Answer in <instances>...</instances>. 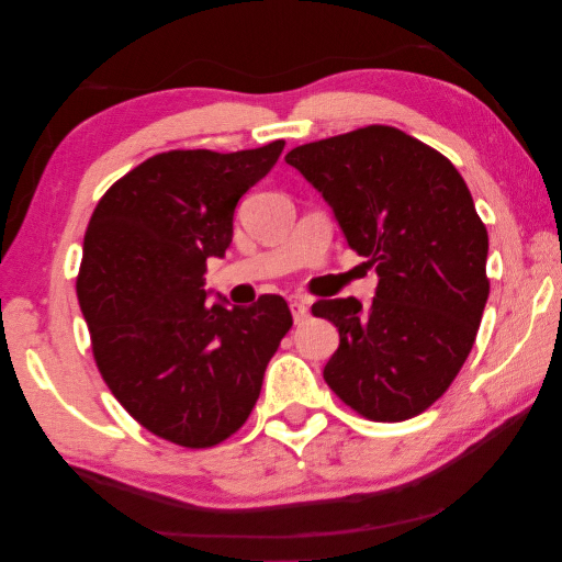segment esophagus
Here are the masks:
<instances>
[{
    "mask_svg": "<svg viewBox=\"0 0 562 562\" xmlns=\"http://www.w3.org/2000/svg\"><path fill=\"white\" fill-rule=\"evenodd\" d=\"M291 313H293V323H303L308 318V301L301 296L291 299Z\"/></svg>",
    "mask_w": 562,
    "mask_h": 562,
    "instance_id": "34e87169",
    "label": "esophagus"
}]
</instances>
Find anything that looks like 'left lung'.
<instances>
[{"instance_id":"left-lung-1","label":"left lung","mask_w":562,"mask_h":562,"mask_svg":"<svg viewBox=\"0 0 562 562\" xmlns=\"http://www.w3.org/2000/svg\"><path fill=\"white\" fill-rule=\"evenodd\" d=\"M286 162L378 271L366 308L352 296L313 303L340 333L323 378L362 417H417L459 375L488 299V234L464 177L390 125L299 145Z\"/></svg>"}]
</instances>
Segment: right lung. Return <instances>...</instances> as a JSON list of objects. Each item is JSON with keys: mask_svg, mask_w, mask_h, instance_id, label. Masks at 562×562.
I'll use <instances>...</instances> for the list:
<instances>
[{"mask_svg": "<svg viewBox=\"0 0 562 562\" xmlns=\"http://www.w3.org/2000/svg\"><path fill=\"white\" fill-rule=\"evenodd\" d=\"M256 150H170L123 175L93 210L76 293L95 366L127 415L172 445L232 437L293 326L281 296L206 303L210 256L232 244L236 202L279 160Z\"/></svg>", "mask_w": 562, "mask_h": 562, "instance_id": "right-lung-1", "label": "right lung"}]
</instances>
